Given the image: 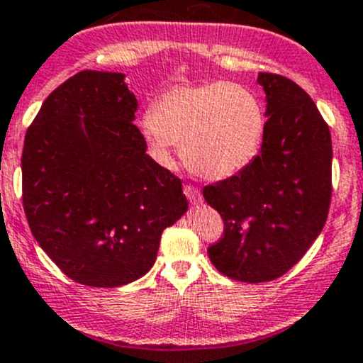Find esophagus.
<instances>
[{
	"label": "esophagus",
	"mask_w": 363,
	"mask_h": 363,
	"mask_svg": "<svg viewBox=\"0 0 363 363\" xmlns=\"http://www.w3.org/2000/svg\"><path fill=\"white\" fill-rule=\"evenodd\" d=\"M184 192L192 205H198V203H201V192H199L196 187H192V185H185Z\"/></svg>",
	"instance_id": "34e87169"
}]
</instances>
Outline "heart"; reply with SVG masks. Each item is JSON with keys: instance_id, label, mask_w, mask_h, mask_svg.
<instances>
[{"instance_id": "b5f03b06", "label": "heart", "mask_w": 363, "mask_h": 363, "mask_svg": "<svg viewBox=\"0 0 363 363\" xmlns=\"http://www.w3.org/2000/svg\"><path fill=\"white\" fill-rule=\"evenodd\" d=\"M140 133L160 164L171 165L176 144L192 172L226 179L260 153L265 112L250 89L231 82L174 85L162 92L151 117L140 121Z\"/></svg>"}]
</instances>
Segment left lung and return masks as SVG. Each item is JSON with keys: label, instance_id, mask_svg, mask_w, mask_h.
<instances>
[{"label": "left lung", "instance_id": "obj_1", "mask_svg": "<svg viewBox=\"0 0 363 363\" xmlns=\"http://www.w3.org/2000/svg\"><path fill=\"white\" fill-rule=\"evenodd\" d=\"M257 82L267 103L260 153L239 174L203 189L224 220L210 262L244 283L294 267L323 231L331 199V133L315 103L285 76L258 72Z\"/></svg>", "mask_w": 363, "mask_h": 363}]
</instances>
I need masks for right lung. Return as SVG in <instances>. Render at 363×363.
Segmentation results:
<instances>
[{
  "mask_svg": "<svg viewBox=\"0 0 363 363\" xmlns=\"http://www.w3.org/2000/svg\"><path fill=\"white\" fill-rule=\"evenodd\" d=\"M123 72L82 71L55 89L24 137L30 230L64 274L121 287L157 260L162 231L189 208L182 182L146 153Z\"/></svg>",
  "mask_w": 363,
  "mask_h": 363,
  "instance_id": "add662e5",
  "label": "right lung"
}]
</instances>
